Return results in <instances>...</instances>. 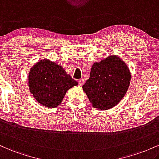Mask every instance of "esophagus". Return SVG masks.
Instances as JSON below:
<instances>
[{"instance_id": "obj_1", "label": "esophagus", "mask_w": 159, "mask_h": 159, "mask_svg": "<svg viewBox=\"0 0 159 159\" xmlns=\"http://www.w3.org/2000/svg\"><path fill=\"white\" fill-rule=\"evenodd\" d=\"M78 83H79L80 85H83V84H84V80L83 79L78 80Z\"/></svg>"}]
</instances>
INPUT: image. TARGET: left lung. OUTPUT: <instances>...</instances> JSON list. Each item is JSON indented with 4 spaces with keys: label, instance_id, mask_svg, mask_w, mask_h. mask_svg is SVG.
Returning <instances> with one entry per match:
<instances>
[{
    "label": "left lung",
    "instance_id": "obj_1",
    "mask_svg": "<svg viewBox=\"0 0 159 159\" xmlns=\"http://www.w3.org/2000/svg\"><path fill=\"white\" fill-rule=\"evenodd\" d=\"M130 80L127 65L113 55L92 65L89 79L83 89L94 108L105 110L113 107L122 99Z\"/></svg>",
    "mask_w": 159,
    "mask_h": 159
}]
</instances>
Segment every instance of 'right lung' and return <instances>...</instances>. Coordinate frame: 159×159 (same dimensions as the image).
Listing matches in <instances>:
<instances>
[{
	"label": "right lung",
	"mask_w": 159,
	"mask_h": 159,
	"mask_svg": "<svg viewBox=\"0 0 159 159\" xmlns=\"http://www.w3.org/2000/svg\"><path fill=\"white\" fill-rule=\"evenodd\" d=\"M77 85L61 66L49 60L37 62L28 76V86L34 98L50 108L58 106L67 91Z\"/></svg>",
	"instance_id": "add662e5"
}]
</instances>
